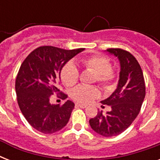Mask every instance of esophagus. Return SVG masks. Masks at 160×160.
Returning <instances> with one entry per match:
<instances>
[{
    "label": "esophagus",
    "mask_w": 160,
    "mask_h": 160,
    "mask_svg": "<svg viewBox=\"0 0 160 160\" xmlns=\"http://www.w3.org/2000/svg\"><path fill=\"white\" fill-rule=\"evenodd\" d=\"M75 106L77 107V108H81V109H85L86 108V105H82V104H75Z\"/></svg>",
    "instance_id": "esophagus-1"
}]
</instances>
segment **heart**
Returning a JSON list of instances; mask_svg holds the SVG:
<instances>
[{"mask_svg": "<svg viewBox=\"0 0 160 160\" xmlns=\"http://www.w3.org/2000/svg\"><path fill=\"white\" fill-rule=\"evenodd\" d=\"M80 63L86 69L95 73V81L103 87L109 89L115 85L117 75L112 70L111 61L104 55H94L80 59ZM80 72L73 62L66 63L60 71V78L66 86H73L77 83ZM100 95L99 90L94 86L78 85L71 91L73 100L81 104H88Z\"/></svg>", "mask_w": 160, "mask_h": 160, "instance_id": "heart-1", "label": "heart"}]
</instances>
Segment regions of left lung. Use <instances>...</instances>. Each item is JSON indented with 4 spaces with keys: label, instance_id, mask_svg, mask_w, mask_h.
Listing matches in <instances>:
<instances>
[{
    "label": "left lung",
    "instance_id": "obj_1",
    "mask_svg": "<svg viewBox=\"0 0 160 160\" xmlns=\"http://www.w3.org/2000/svg\"><path fill=\"white\" fill-rule=\"evenodd\" d=\"M107 51L119 61V83L113 94L101 101L111 107V110L106 114L98 112L90 119V125L97 134L112 137L124 132L139 114L145 97V84L141 67L134 55L119 48L107 49Z\"/></svg>",
    "mask_w": 160,
    "mask_h": 160
}]
</instances>
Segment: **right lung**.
<instances>
[{
	"mask_svg": "<svg viewBox=\"0 0 160 160\" xmlns=\"http://www.w3.org/2000/svg\"><path fill=\"white\" fill-rule=\"evenodd\" d=\"M85 49L64 50L40 46L21 64L16 80L17 102L24 117L36 130L53 134L67 124L75 104L67 100L62 105H51L50 98L59 93L63 66ZM63 100L67 95L60 93Z\"/></svg>",
	"mask_w": 160,
	"mask_h": 160,
	"instance_id": "right-lung-1",
	"label": "right lung"
}]
</instances>
